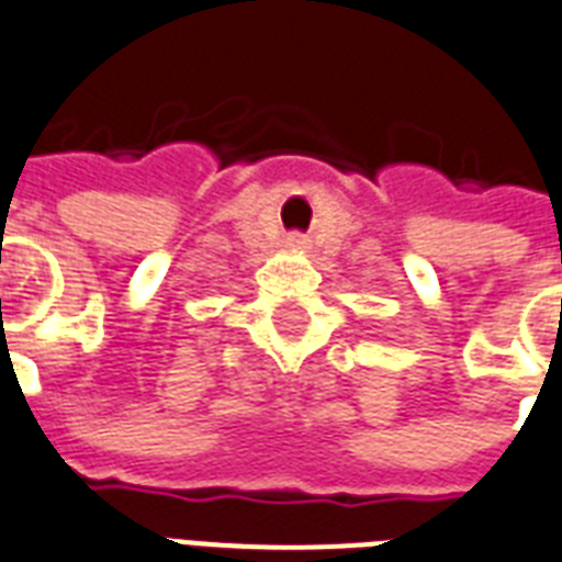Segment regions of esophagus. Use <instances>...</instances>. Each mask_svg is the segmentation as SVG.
I'll use <instances>...</instances> for the list:
<instances>
[{"mask_svg": "<svg viewBox=\"0 0 562 562\" xmlns=\"http://www.w3.org/2000/svg\"><path fill=\"white\" fill-rule=\"evenodd\" d=\"M289 247L291 250H303V247H306V238H303V235H289Z\"/></svg>", "mask_w": 562, "mask_h": 562, "instance_id": "34e87169", "label": "esophagus"}]
</instances>
